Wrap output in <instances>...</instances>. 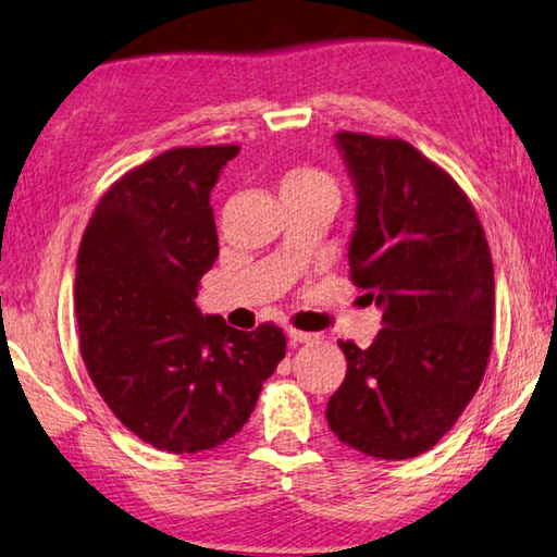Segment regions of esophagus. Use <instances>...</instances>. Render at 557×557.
<instances>
[{
	"label": "esophagus",
	"instance_id": "esophagus-1",
	"mask_svg": "<svg viewBox=\"0 0 557 557\" xmlns=\"http://www.w3.org/2000/svg\"><path fill=\"white\" fill-rule=\"evenodd\" d=\"M288 338H290V343L298 345V343L315 341V335L313 333H306V331H296V327H288Z\"/></svg>",
	"mask_w": 557,
	"mask_h": 557
}]
</instances>
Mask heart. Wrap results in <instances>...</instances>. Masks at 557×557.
I'll return each mask as SVG.
<instances>
[{
  "mask_svg": "<svg viewBox=\"0 0 557 557\" xmlns=\"http://www.w3.org/2000/svg\"><path fill=\"white\" fill-rule=\"evenodd\" d=\"M304 187H333V182L325 172L315 168H296L286 172L284 180H281V193H286V189H304Z\"/></svg>",
  "mask_w": 557,
  "mask_h": 557,
  "instance_id": "1",
  "label": "heart"
}]
</instances>
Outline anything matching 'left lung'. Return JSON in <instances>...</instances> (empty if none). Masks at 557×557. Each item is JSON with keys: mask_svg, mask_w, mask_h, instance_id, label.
<instances>
[{"mask_svg": "<svg viewBox=\"0 0 557 557\" xmlns=\"http://www.w3.org/2000/svg\"><path fill=\"white\" fill-rule=\"evenodd\" d=\"M358 187L350 281L385 308L377 341L348 360L325 419L375 459H412L457 424L494 343V261L484 226L449 172L399 138L338 133Z\"/></svg>", "mask_w": 557, "mask_h": 557, "instance_id": "left-lung-1", "label": "left lung"}]
</instances>
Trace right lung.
I'll return each mask as SVG.
<instances>
[{
    "label": "right lung",
    "instance_id": "obj_1",
    "mask_svg": "<svg viewBox=\"0 0 557 557\" xmlns=\"http://www.w3.org/2000/svg\"><path fill=\"white\" fill-rule=\"evenodd\" d=\"M239 145L172 148L125 172L90 214L76 261L81 358L98 395L154 449L224 444L286 358L276 323L236 331L195 306L219 257L209 205Z\"/></svg>",
    "mask_w": 557,
    "mask_h": 557
}]
</instances>
